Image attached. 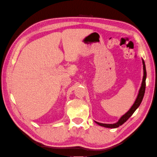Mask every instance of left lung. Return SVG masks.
<instances>
[{"label": "left lung", "mask_w": 157, "mask_h": 157, "mask_svg": "<svg viewBox=\"0 0 157 157\" xmlns=\"http://www.w3.org/2000/svg\"><path fill=\"white\" fill-rule=\"evenodd\" d=\"M143 62V81L142 83H141V86L139 89V91H138V94L137 95L136 99L134 103L132 105V106L130 108V109L128 110V111L124 114L120 118L119 120L117 122L113 123V124H104V123H100L98 122H95L99 126H101V127H106V128H112V129H115V128L119 127L120 126L122 125L124 123L127 121V120L129 119V118L132 116L133 113L136 111L139 106L141 104V102L143 101L144 94H145V81H146V77H147V72H146V68H145V62H144L143 59H142Z\"/></svg>", "instance_id": "8db88e82"}]
</instances>
